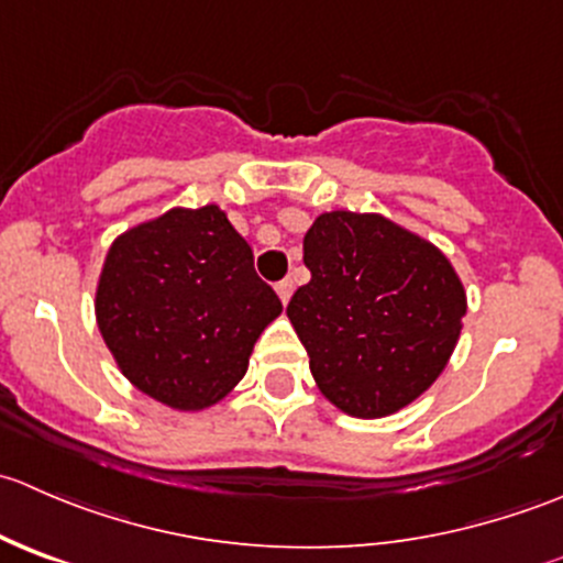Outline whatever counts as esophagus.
<instances>
[{
  "instance_id": "esophagus-1",
  "label": "esophagus",
  "mask_w": 563,
  "mask_h": 563,
  "mask_svg": "<svg viewBox=\"0 0 563 563\" xmlns=\"http://www.w3.org/2000/svg\"><path fill=\"white\" fill-rule=\"evenodd\" d=\"M275 291H277V297L283 299V305H288V299H291V294H294V283L288 280V277H286V280H280V283H277V286H275Z\"/></svg>"
}]
</instances>
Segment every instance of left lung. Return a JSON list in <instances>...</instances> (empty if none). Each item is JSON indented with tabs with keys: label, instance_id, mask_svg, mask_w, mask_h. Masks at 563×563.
<instances>
[{
	"label": "left lung",
	"instance_id": "obj_1",
	"mask_svg": "<svg viewBox=\"0 0 563 563\" xmlns=\"http://www.w3.org/2000/svg\"><path fill=\"white\" fill-rule=\"evenodd\" d=\"M302 247L310 283L286 313L321 395L349 417L382 419L433 387L468 310L452 261L395 220L351 209L318 214Z\"/></svg>",
	"mask_w": 563,
	"mask_h": 563
}]
</instances>
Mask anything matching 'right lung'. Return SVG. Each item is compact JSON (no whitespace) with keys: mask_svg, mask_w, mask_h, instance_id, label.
I'll list each match as a JSON object with an SVG mask.
<instances>
[{"mask_svg":"<svg viewBox=\"0 0 563 563\" xmlns=\"http://www.w3.org/2000/svg\"><path fill=\"white\" fill-rule=\"evenodd\" d=\"M280 313L218 203L174 207L122 231L95 291L98 329L122 376L174 411L223 400Z\"/></svg>","mask_w":563,"mask_h":563,"instance_id":"1","label":"right lung"}]
</instances>
